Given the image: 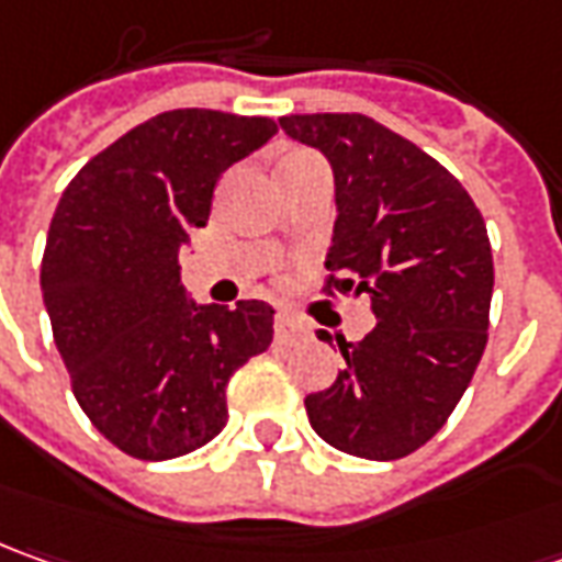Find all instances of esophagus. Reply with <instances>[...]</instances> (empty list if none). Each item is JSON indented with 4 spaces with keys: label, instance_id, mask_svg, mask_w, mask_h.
<instances>
[{
    "label": "esophagus",
    "instance_id": "1",
    "mask_svg": "<svg viewBox=\"0 0 562 562\" xmlns=\"http://www.w3.org/2000/svg\"><path fill=\"white\" fill-rule=\"evenodd\" d=\"M301 336H304V329H301L295 319L285 317V314L277 317V341H282V345H295Z\"/></svg>",
    "mask_w": 562,
    "mask_h": 562
}]
</instances>
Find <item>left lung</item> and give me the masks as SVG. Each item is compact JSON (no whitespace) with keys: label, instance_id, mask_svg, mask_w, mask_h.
Here are the masks:
<instances>
[{"label":"left lung","instance_id":"8db88e82","mask_svg":"<svg viewBox=\"0 0 562 562\" xmlns=\"http://www.w3.org/2000/svg\"><path fill=\"white\" fill-rule=\"evenodd\" d=\"M280 126L336 173L323 295L367 292L376 314L360 341L336 339L345 367L304 397L307 419L345 454H414L454 414L488 341L485 221L451 170L367 114H289Z\"/></svg>","mask_w":562,"mask_h":562}]
</instances>
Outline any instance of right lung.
<instances>
[{"label":"right lung","instance_id":"obj_1","mask_svg":"<svg viewBox=\"0 0 562 562\" xmlns=\"http://www.w3.org/2000/svg\"><path fill=\"white\" fill-rule=\"evenodd\" d=\"M270 117L177 108L133 126L65 189L43 251V301L89 423L136 460H170L226 426V382L273 341V307H195L180 245L221 173L273 139Z\"/></svg>","mask_w":562,"mask_h":562}]
</instances>
